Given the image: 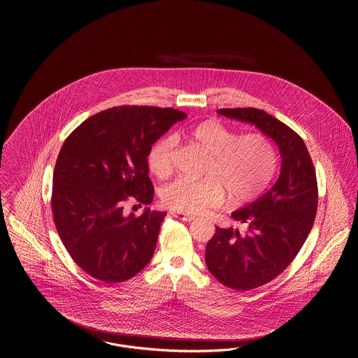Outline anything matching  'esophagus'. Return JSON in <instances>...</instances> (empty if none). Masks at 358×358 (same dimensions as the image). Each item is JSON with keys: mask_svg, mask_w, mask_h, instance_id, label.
Here are the masks:
<instances>
[{"mask_svg": "<svg viewBox=\"0 0 358 358\" xmlns=\"http://www.w3.org/2000/svg\"><path fill=\"white\" fill-rule=\"evenodd\" d=\"M171 216L173 217H177L180 220H184V222H192L194 217L192 215H187V213H182V212H177V210H171Z\"/></svg>", "mask_w": 358, "mask_h": 358, "instance_id": "obj_1", "label": "esophagus"}]
</instances>
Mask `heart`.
I'll list each match as a JSON object with an SVG mask.
<instances>
[{
    "label": "heart",
    "mask_w": 358,
    "mask_h": 358,
    "mask_svg": "<svg viewBox=\"0 0 358 358\" xmlns=\"http://www.w3.org/2000/svg\"><path fill=\"white\" fill-rule=\"evenodd\" d=\"M189 138L209 155L208 178L178 177L162 190V201L182 213H199L222 204L228 196L231 204L255 200L268 187L278 166L273 142L263 134L238 136L219 120L201 122L187 131ZM174 136L161 138L150 150L149 165L164 178L173 171Z\"/></svg>",
    "instance_id": "obj_1"
}]
</instances>
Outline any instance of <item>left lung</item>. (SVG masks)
<instances>
[{"label": "left lung", "mask_w": 358, "mask_h": 358, "mask_svg": "<svg viewBox=\"0 0 358 358\" xmlns=\"http://www.w3.org/2000/svg\"><path fill=\"white\" fill-rule=\"evenodd\" d=\"M217 113L256 126L276 143L282 158L273 187L232 212L244 229L216 227L205 248L209 273L229 289L248 291L271 282L298 255L317 213V177L303 139L283 122L252 107Z\"/></svg>", "instance_id": "obj_1"}]
</instances>
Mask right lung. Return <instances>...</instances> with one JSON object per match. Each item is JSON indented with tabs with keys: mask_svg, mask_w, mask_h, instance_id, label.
<instances>
[{
	"mask_svg": "<svg viewBox=\"0 0 358 358\" xmlns=\"http://www.w3.org/2000/svg\"><path fill=\"white\" fill-rule=\"evenodd\" d=\"M187 114L174 108L120 106L79 124L53 171L52 212L73 262L104 283H120L152 260L165 212L126 215L129 200L149 205L152 145Z\"/></svg>",
	"mask_w": 358,
	"mask_h": 358,
	"instance_id": "1",
	"label": "right lung"
}]
</instances>
